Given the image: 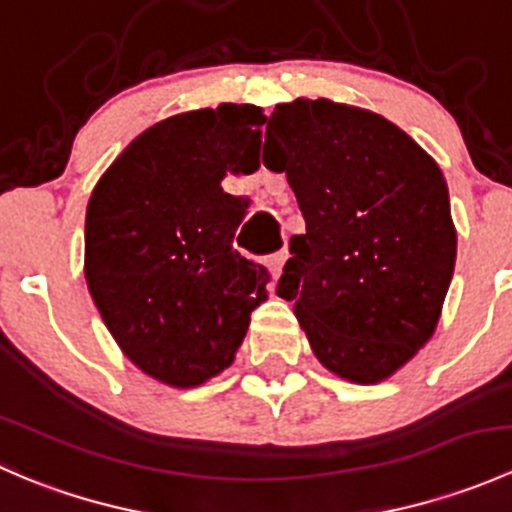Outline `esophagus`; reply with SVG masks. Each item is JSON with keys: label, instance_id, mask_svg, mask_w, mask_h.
Wrapping results in <instances>:
<instances>
[{"label": "esophagus", "instance_id": "34e87169", "mask_svg": "<svg viewBox=\"0 0 512 512\" xmlns=\"http://www.w3.org/2000/svg\"><path fill=\"white\" fill-rule=\"evenodd\" d=\"M285 262H287V250L275 252V255L270 257V272H272V277H275V280L282 275V270H285Z\"/></svg>", "mask_w": 512, "mask_h": 512}]
</instances>
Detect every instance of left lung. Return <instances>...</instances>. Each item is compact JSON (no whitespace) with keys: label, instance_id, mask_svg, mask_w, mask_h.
Segmentation results:
<instances>
[{"label":"left lung","instance_id":"left-lung-1","mask_svg":"<svg viewBox=\"0 0 512 512\" xmlns=\"http://www.w3.org/2000/svg\"><path fill=\"white\" fill-rule=\"evenodd\" d=\"M262 163L307 223L277 285L329 371L376 384L431 339L456 265L441 168L371 111L297 98L267 118Z\"/></svg>","mask_w":512,"mask_h":512}]
</instances>
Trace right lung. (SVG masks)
Segmentation results:
<instances>
[{
  "instance_id": "obj_1",
  "label": "right lung",
  "mask_w": 512,
  "mask_h": 512,
  "mask_svg": "<svg viewBox=\"0 0 512 512\" xmlns=\"http://www.w3.org/2000/svg\"><path fill=\"white\" fill-rule=\"evenodd\" d=\"M260 106L223 103L143 131L113 160L86 208V282L123 354L190 389L235 359L270 272L232 247L247 198L220 188L255 173Z\"/></svg>"
}]
</instances>
